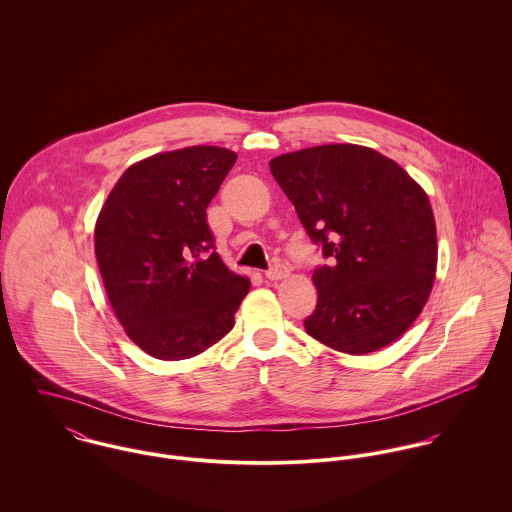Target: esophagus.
Returning <instances> with one entry per match:
<instances>
[{
    "label": "esophagus",
    "mask_w": 512,
    "mask_h": 512,
    "mask_svg": "<svg viewBox=\"0 0 512 512\" xmlns=\"http://www.w3.org/2000/svg\"><path fill=\"white\" fill-rule=\"evenodd\" d=\"M288 274H290V270H288L284 264H274V266L266 272V278L272 280V282H278V280L288 278Z\"/></svg>",
    "instance_id": "34e87169"
}]
</instances>
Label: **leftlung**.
Instances as JSON below:
<instances>
[{"label":"left lung","instance_id":"left-lung-1","mask_svg":"<svg viewBox=\"0 0 512 512\" xmlns=\"http://www.w3.org/2000/svg\"><path fill=\"white\" fill-rule=\"evenodd\" d=\"M270 171L311 242L331 266L313 270L307 335L349 353H374L416 321L438 266L436 220L426 191L392 159L331 144L284 153Z\"/></svg>","mask_w":512,"mask_h":512}]
</instances>
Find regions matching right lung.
<instances>
[{"instance_id":"right-lung-1","label":"right lung","mask_w":512,"mask_h":512,"mask_svg":"<svg viewBox=\"0 0 512 512\" xmlns=\"http://www.w3.org/2000/svg\"><path fill=\"white\" fill-rule=\"evenodd\" d=\"M236 161L217 146L157 153L126 169L94 228V252L128 337L161 361L191 359L234 327L250 280L215 252L207 207Z\"/></svg>"}]
</instances>
